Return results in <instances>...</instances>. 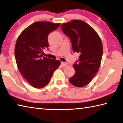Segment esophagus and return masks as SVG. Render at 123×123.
<instances>
[{
  "instance_id": "34e87169",
  "label": "esophagus",
  "mask_w": 123,
  "mask_h": 123,
  "mask_svg": "<svg viewBox=\"0 0 123 123\" xmlns=\"http://www.w3.org/2000/svg\"><path fill=\"white\" fill-rule=\"evenodd\" d=\"M61 65L62 67H66L68 65V64L67 63H65V62H61Z\"/></svg>"
}]
</instances>
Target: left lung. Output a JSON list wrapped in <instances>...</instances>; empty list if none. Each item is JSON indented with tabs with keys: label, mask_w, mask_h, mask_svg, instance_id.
<instances>
[{
	"label": "left lung",
	"mask_w": 123,
	"mask_h": 123,
	"mask_svg": "<svg viewBox=\"0 0 123 123\" xmlns=\"http://www.w3.org/2000/svg\"><path fill=\"white\" fill-rule=\"evenodd\" d=\"M61 28L70 38L74 52L80 54L78 62L73 64L75 72L69 82L76 87H84L99 69L103 53L101 39L94 29L81 20L63 23Z\"/></svg>",
	"instance_id": "8db88e82"
}]
</instances>
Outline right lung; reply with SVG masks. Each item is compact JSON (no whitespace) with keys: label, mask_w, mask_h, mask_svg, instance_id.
I'll use <instances>...</instances> for the list:
<instances>
[{"label":"right lung","mask_w":123,"mask_h":123,"mask_svg":"<svg viewBox=\"0 0 123 123\" xmlns=\"http://www.w3.org/2000/svg\"><path fill=\"white\" fill-rule=\"evenodd\" d=\"M60 23L37 22L24 29L17 40L14 54L18 68L31 86L41 88L49 84L54 72L61 64L59 60L43 57L49 46L48 37Z\"/></svg>","instance_id":"right-lung-1"}]
</instances>
